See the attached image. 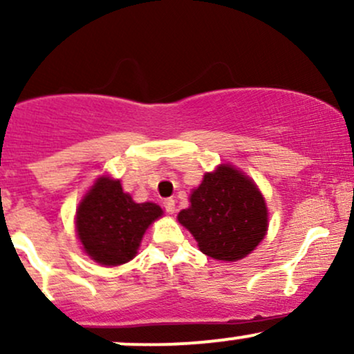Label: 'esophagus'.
<instances>
[{
    "label": "esophagus",
    "instance_id": "obj_1",
    "mask_svg": "<svg viewBox=\"0 0 354 354\" xmlns=\"http://www.w3.org/2000/svg\"><path fill=\"white\" fill-rule=\"evenodd\" d=\"M163 208L166 209V213L173 214L174 211H176V206H174V200H171V198H168V200L163 201Z\"/></svg>",
    "mask_w": 354,
    "mask_h": 354
}]
</instances>
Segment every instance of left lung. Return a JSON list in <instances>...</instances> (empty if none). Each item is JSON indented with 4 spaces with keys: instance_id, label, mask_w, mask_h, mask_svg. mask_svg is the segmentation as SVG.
I'll list each match as a JSON object with an SVG mask.
<instances>
[{
    "instance_id": "obj_1",
    "label": "left lung",
    "mask_w": 354,
    "mask_h": 354,
    "mask_svg": "<svg viewBox=\"0 0 354 354\" xmlns=\"http://www.w3.org/2000/svg\"><path fill=\"white\" fill-rule=\"evenodd\" d=\"M189 201L178 221L189 230L206 256L236 261L265 238V200L254 183L233 166L221 165L214 173H206Z\"/></svg>"
}]
</instances>
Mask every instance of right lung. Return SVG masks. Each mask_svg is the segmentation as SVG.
Segmentation results:
<instances>
[{
	"label": "right lung",
	"mask_w": 354,
	"mask_h": 354,
	"mask_svg": "<svg viewBox=\"0 0 354 354\" xmlns=\"http://www.w3.org/2000/svg\"><path fill=\"white\" fill-rule=\"evenodd\" d=\"M163 211L154 203H135L121 183L100 178L81 201L76 231L84 251L104 266L128 263L146 228Z\"/></svg>",
	"instance_id": "right-lung-1"
}]
</instances>
